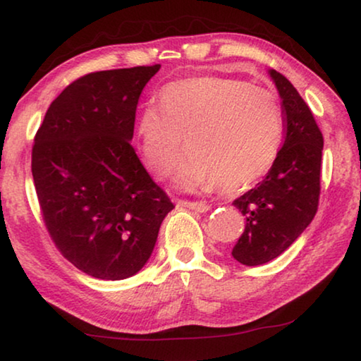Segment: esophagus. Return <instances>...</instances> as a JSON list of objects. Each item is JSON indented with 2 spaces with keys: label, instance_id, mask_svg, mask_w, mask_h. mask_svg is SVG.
I'll return each instance as SVG.
<instances>
[{
  "label": "esophagus",
  "instance_id": "34e87169",
  "mask_svg": "<svg viewBox=\"0 0 361 361\" xmlns=\"http://www.w3.org/2000/svg\"><path fill=\"white\" fill-rule=\"evenodd\" d=\"M178 205H181V207H186V209H191V210H196V212H207V210H210V205L205 204V202L180 201Z\"/></svg>",
  "mask_w": 361,
  "mask_h": 361
}]
</instances>
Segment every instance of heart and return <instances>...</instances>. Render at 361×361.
I'll use <instances>...</instances> for the list:
<instances>
[{
    "label": "heart",
    "mask_w": 361,
    "mask_h": 361,
    "mask_svg": "<svg viewBox=\"0 0 361 361\" xmlns=\"http://www.w3.org/2000/svg\"><path fill=\"white\" fill-rule=\"evenodd\" d=\"M284 135L279 98L270 88L238 78L202 77L171 83L136 122L141 157L156 178L176 173L183 190L216 183L239 191L260 180L278 157Z\"/></svg>",
    "instance_id": "obj_1"
}]
</instances>
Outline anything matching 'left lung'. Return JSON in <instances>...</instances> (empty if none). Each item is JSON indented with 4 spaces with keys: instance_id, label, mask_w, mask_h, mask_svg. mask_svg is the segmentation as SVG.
I'll return each instance as SVG.
<instances>
[{
    "instance_id": "obj_1",
    "label": "left lung",
    "mask_w": 361,
    "mask_h": 361,
    "mask_svg": "<svg viewBox=\"0 0 361 361\" xmlns=\"http://www.w3.org/2000/svg\"><path fill=\"white\" fill-rule=\"evenodd\" d=\"M283 99L286 136L265 178L233 205L245 228L231 255L247 267L276 259L310 225L318 209L323 135L293 83L268 71Z\"/></svg>"
}]
</instances>
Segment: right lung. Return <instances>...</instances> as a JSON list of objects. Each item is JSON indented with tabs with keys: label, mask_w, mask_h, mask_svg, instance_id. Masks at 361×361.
Wrapping results in <instances>:
<instances>
[{
	"label": "right lung",
	"mask_w": 361,
	"mask_h": 361,
	"mask_svg": "<svg viewBox=\"0 0 361 361\" xmlns=\"http://www.w3.org/2000/svg\"><path fill=\"white\" fill-rule=\"evenodd\" d=\"M160 64L88 73L51 102L32 151L42 215L57 249L98 279L138 273L175 207L131 146L136 106Z\"/></svg>",
	"instance_id": "1"
}]
</instances>
